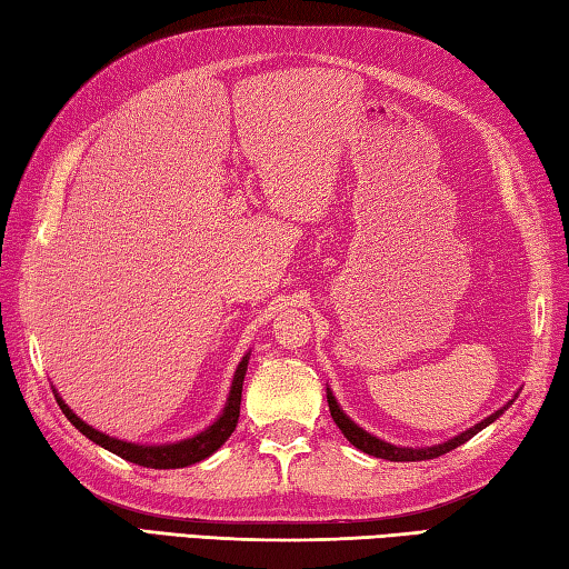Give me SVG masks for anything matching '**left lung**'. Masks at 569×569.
Returning <instances> with one entry per match:
<instances>
[{
  "mask_svg": "<svg viewBox=\"0 0 569 569\" xmlns=\"http://www.w3.org/2000/svg\"><path fill=\"white\" fill-rule=\"evenodd\" d=\"M327 401H329L331 418H335V423L339 426V431L347 436V441H349L351 446H357L359 451L369 453V456H373V458L396 460V463H401V460H403V463H406V460H428V458H438V456H443V453H448V451H453V448H458L460 443L470 441V438H473L478 431H483V428L490 426L492 421H496V418H498L502 411H508V406H510L512 401H516V399H510L506 406H502V409H498L496 413H490L488 418H483V421L476 423L473 428H468V431H463L460 436L448 438L446 443L426 446V448H406V446H391V443H386V441H381V438L367 433V431H363V428H359L357 423H353L351 418L339 409L335 393H331L329 389H327Z\"/></svg>",
  "mask_w": 569,
  "mask_h": 569,
  "instance_id": "8db88e82",
  "label": "left lung"
}]
</instances>
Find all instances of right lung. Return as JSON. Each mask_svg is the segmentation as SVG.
Instances as JSON below:
<instances>
[{
  "label": "right lung",
  "mask_w": 569,
  "mask_h": 569,
  "mask_svg": "<svg viewBox=\"0 0 569 569\" xmlns=\"http://www.w3.org/2000/svg\"><path fill=\"white\" fill-rule=\"evenodd\" d=\"M248 361H250V353H244L242 361L238 363V371H234L228 403H224L222 413L216 418V423L208 426L206 431H200L198 436L186 438V441H178V443L141 446V443L118 441V438H111V436H106L101 431H96L93 426L81 421V418L69 409L67 401H63L61 396L57 393V389H53V396H57V403H59V409L63 411V416H67L69 421L77 426L86 438H91L96 446L106 448V451H111V453L131 460V463H138L143 468H186V466H192V463H200V460H206L208 456L216 453L218 448L232 436L234 426H238V418H240L242 381H244V373H248Z\"/></svg>",
  "instance_id": "1"
}]
</instances>
